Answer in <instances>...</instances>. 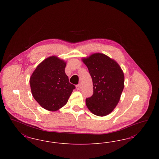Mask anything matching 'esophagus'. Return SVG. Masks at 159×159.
<instances>
[{"mask_svg":"<svg viewBox=\"0 0 159 159\" xmlns=\"http://www.w3.org/2000/svg\"><path fill=\"white\" fill-rule=\"evenodd\" d=\"M76 89H77V90H80V89H81V84H80V83H79V84H78L76 85Z\"/></svg>","mask_w":159,"mask_h":159,"instance_id":"obj_1","label":"esophagus"}]
</instances>
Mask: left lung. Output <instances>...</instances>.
<instances>
[{"label": "left lung", "instance_id": "1", "mask_svg": "<svg viewBox=\"0 0 159 159\" xmlns=\"http://www.w3.org/2000/svg\"><path fill=\"white\" fill-rule=\"evenodd\" d=\"M93 83V95L86 104L95 115L110 113L118 104L124 88V74L119 65L102 53H94L84 58Z\"/></svg>", "mask_w": 159, "mask_h": 159}]
</instances>
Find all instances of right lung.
I'll use <instances>...</instances> for the list:
<instances>
[{
	"label": "right lung",
	"instance_id": "obj_1",
	"mask_svg": "<svg viewBox=\"0 0 159 159\" xmlns=\"http://www.w3.org/2000/svg\"><path fill=\"white\" fill-rule=\"evenodd\" d=\"M66 64L57 57L42 61L30 79L32 95L38 103L49 111H56L66 105L75 86L69 82L65 73Z\"/></svg>",
	"mask_w": 159,
	"mask_h": 159
}]
</instances>
